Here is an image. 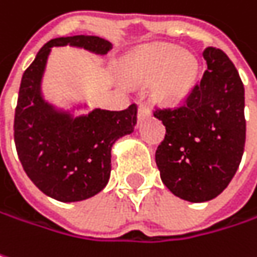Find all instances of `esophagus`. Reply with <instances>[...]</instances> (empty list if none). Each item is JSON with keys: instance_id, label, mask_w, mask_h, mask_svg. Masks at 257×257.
<instances>
[{"instance_id": "34e87169", "label": "esophagus", "mask_w": 257, "mask_h": 257, "mask_svg": "<svg viewBox=\"0 0 257 257\" xmlns=\"http://www.w3.org/2000/svg\"><path fill=\"white\" fill-rule=\"evenodd\" d=\"M149 115H151V108L148 106V103H140L139 105V119H143Z\"/></svg>"}]
</instances>
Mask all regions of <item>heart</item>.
Listing matches in <instances>:
<instances>
[{"mask_svg": "<svg viewBox=\"0 0 257 257\" xmlns=\"http://www.w3.org/2000/svg\"><path fill=\"white\" fill-rule=\"evenodd\" d=\"M128 71L140 80H152L155 96L159 101L177 102L190 90L197 74V63L189 54H178V49L167 44L142 48L128 63Z\"/></svg>", "mask_w": 257, "mask_h": 257, "instance_id": "obj_1", "label": "heart"}]
</instances>
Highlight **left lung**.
Returning a JSON list of instances; mask_svg holds the SVG:
<instances>
[{
	"label": "left lung",
	"mask_w": 257,
	"mask_h": 257,
	"mask_svg": "<svg viewBox=\"0 0 257 257\" xmlns=\"http://www.w3.org/2000/svg\"><path fill=\"white\" fill-rule=\"evenodd\" d=\"M208 68L177 106H155L165 138L155 152L162 183L189 202L216 197L235 174L246 143L244 86L227 54L203 51Z\"/></svg>",
	"instance_id": "8db88e82"
}]
</instances>
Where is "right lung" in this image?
<instances>
[{
	"label": "right lung",
	"mask_w": 257,
	"mask_h": 257,
	"mask_svg": "<svg viewBox=\"0 0 257 257\" xmlns=\"http://www.w3.org/2000/svg\"><path fill=\"white\" fill-rule=\"evenodd\" d=\"M82 46L106 54L112 44L99 36H67L42 46L23 73L14 114L19 159L33 184L60 202H79L99 193L111 174V148L138 122V105L122 111L93 109L71 118L42 101L39 86L52 46Z\"/></svg>",
	"instance_id": "add662e5"
}]
</instances>
